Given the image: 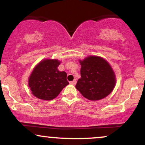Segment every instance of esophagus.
<instances>
[{"instance_id": "34e87169", "label": "esophagus", "mask_w": 145, "mask_h": 145, "mask_svg": "<svg viewBox=\"0 0 145 145\" xmlns=\"http://www.w3.org/2000/svg\"><path fill=\"white\" fill-rule=\"evenodd\" d=\"M76 83V79H74L71 82V84H72V85H75Z\"/></svg>"}]
</instances>
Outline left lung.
<instances>
[{"instance_id": "left-lung-1", "label": "left lung", "mask_w": 145, "mask_h": 145, "mask_svg": "<svg viewBox=\"0 0 145 145\" xmlns=\"http://www.w3.org/2000/svg\"><path fill=\"white\" fill-rule=\"evenodd\" d=\"M79 62L81 78L76 83V89L91 101L107 97L116 85V76L110 64L96 56H89Z\"/></svg>"}]
</instances>
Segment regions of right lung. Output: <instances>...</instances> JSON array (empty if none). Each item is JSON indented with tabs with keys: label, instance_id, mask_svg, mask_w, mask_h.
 <instances>
[{
	"label": "right lung",
	"instance_id": "right-lung-1",
	"mask_svg": "<svg viewBox=\"0 0 145 145\" xmlns=\"http://www.w3.org/2000/svg\"><path fill=\"white\" fill-rule=\"evenodd\" d=\"M60 64L58 60L45 59L35 66L28 80L33 95L42 100L54 99L69 85L67 73L58 71Z\"/></svg>",
	"mask_w": 145,
	"mask_h": 145
}]
</instances>
